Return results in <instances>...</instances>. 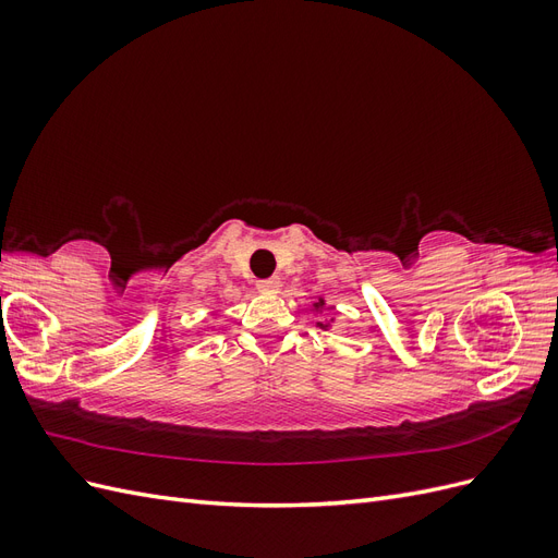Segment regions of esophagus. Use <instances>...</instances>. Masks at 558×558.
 Returning <instances> with one entry per match:
<instances>
[{"label": "esophagus", "instance_id": "obj_1", "mask_svg": "<svg viewBox=\"0 0 558 558\" xmlns=\"http://www.w3.org/2000/svg\"><path fill=\"white\" fill-rule=\"evenodd\" d=\"M256 286H258V291H265V293H277V291H279V286H281V281H279V277H269V279L258 281Z\"/></svg>", "mask_w": 558, "mask_h": 558}]
</instances>
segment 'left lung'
Returning a JSON list of instances; mask_svg holds the SVG:
<instances>
[{"label": "left lung", "instance_id": "1", "mask_svg": "<svg viewBox=\"0 0 558 558\" xmlns=\"http://www.w3.org/2000/svg\"><path fill=\"white\" fill-rule=\"evenodd\" d=\"M324 305H326V302H324V300H318V302H316V305H314V307H316V310H318V307H324ZM330 320H332V318H330ZM316 326H318V328H328V326H330V324H320V320H318V324H316Z\"/></svg>", "mask_w": 558, "mask_h": 558}]
</instances>
